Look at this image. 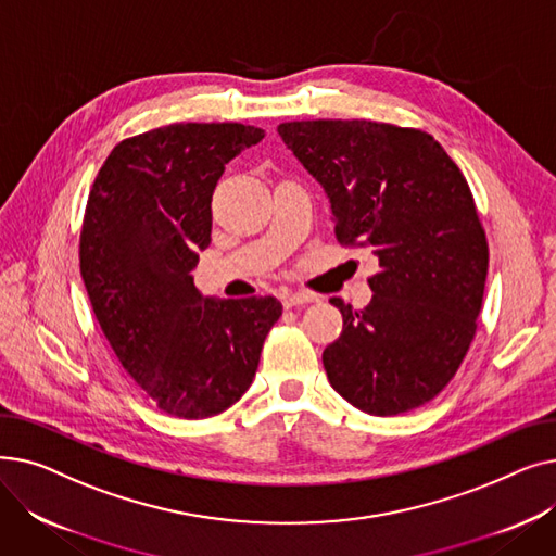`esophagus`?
I'll list each match as a JSON object with an SVG mask.
<instances>
[{
	"mask_svg": "<svg viewBox=\"0 0 556 556\" xmlns=\"http://www.w3.org/2000/svg\"><path fill=\"white\" fill-rule=\"evenodd\" d=\"M308 302H315V295H311V293H283V295H281L283 308L302 306V304H308Z\"/></svg>",
	"mask_w": 556,
	"mask_h": 556,
	"instance_id": "obj_1",
	"label": "esophagus"
}]
</instances>
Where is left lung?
Listing matches in <instances>:
<instances>
[{"mask_svg":"<svg viewBox=\"0 0 556 556\" xmlns=\"http://www.w3.org/2000/svg\"><path fill=\"white\" fill-rule=\"evenodd\" d=\"M279 137L323 185L342 245L371 248V302L342 300V333L323 354L331 388L390 417L428 403L476 336L489 248L469 185L424 130L365 119L290 122Z\"/></svg>","mask_w":556,"mask_h":556,"instance_id":"1","label":"left lung"}]
</instances>
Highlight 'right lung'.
Returning <instances> with one entry per match:
<instances>
[{"instance_id": "1", "label": "right lung", "mask_w": 556, "mask_h": 556, "mask_svg": "<svg viewBox=\"0 0 556 556\" xmlns=\"http://www.w3.org/2000/svg\"><path fill=\"white\" fill-rule=\"evenodd\" d=\"M266 132L170 124L116 143L87 198L80 275L112 352L162 413L207 419L237 403L281 315L275 298H204L191 270L212 243L225 164Z\"/></svg>"}]
</instances>
